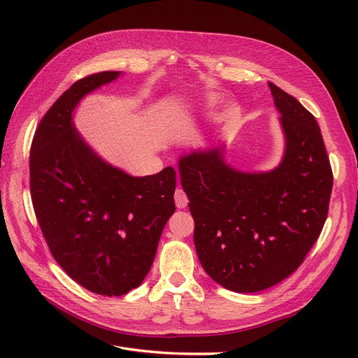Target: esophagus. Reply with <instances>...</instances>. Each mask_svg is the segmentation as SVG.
Returning a JSON list of instances; mask_svg holds the SVG:
<instances>
[{"label":"esophagus","instance_id":"esophagus-1","mask_svg":"<svg viewBox=\"0 0 358 358\" xmlns=\"http://www.w3.org/2000/svg\"><path fill=\"white\" fill-rule=\"evenodd\" d=\"M175 201H176V206H178L179 209L187 208L189 200H188V196L185 194V191L180 189V188H178V189L175 191Z\"/></svg>","mask_w":358,"mask_h":358}]
</instances>
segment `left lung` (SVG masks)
<instances>
[{"label": "left lung", "instance_id": "left-lung-1", "mask_svg": "<svg viewBox=\"0 0 358 358\" xmlns=\"http://www.w3.org/2000/svg\"><path fill=\"white\" fill-rule=\"evenodd\" d=\"M268 88L285 134L276 169L234 170L222 148L179 159L200 263L215 282L236 292L266 289L296 272L329 213L333 173L315 117L276 85Z\"/></svg>", "mask_w": 358, "mask_h": 358}]
</instances>
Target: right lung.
<instances>
[{
  "label": "right lung",
  "mask_w": 358,
  "mask_h": 358,
  "mask_svg": "<svg viewBox=\"0 0 358 358\" xmlns=\"http://www.w3.org/2000/svg\"><path fill=\"white\" fill-rule=\"evenodd\" d=\"M119 74L73 83L41 117L29 154L32 206L53 258L79 285L109 297L143 282L176 209L175 169L129 176L96 155L73 125L83 96Z\"/></svg>",
  "instance_id": "right-lung-1"
}]
</instances>
